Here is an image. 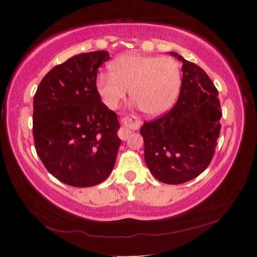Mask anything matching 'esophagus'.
I'll use <instances>...</instances> for the list:
<instances>
[{
  "label": "esophagus",
  "mask_w": 257,
  "mask_h": 257,
  "mask_svg": "<svg viewBox=\"0 0 257 257\" xmlns=\"http://www.w3.org/2000/svg\"><path fill=\"white\" fill-rule=\"evenodd\" d=\"M141 120L136 114H128L122 118V127L119 129L118 136L121 140H125L129 135L132 134V130H136L140 127Z\"/></svg>",
  "instance_id": "1"
}]
</instances>
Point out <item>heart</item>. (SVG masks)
I'll return each mask as SVG.
<instances>
[{
    "instance_id": "1",
    "label": "heart",
    "mask_w": 257,
    "mask_h": 257,
    "mask_svg": "<svg viewBox=\"0 0 257 257\" xmlns=\"http://www.w3.org/2000/svg\"><path fill=\"white\" fill-rule=\"evenodd\" d=\"M100 73L96 89L109 109H116L130 89V98L147 116L158 117L176 102L181 87L180 64L171 57L125 54Z\"/></svg>"
}]
</instances>
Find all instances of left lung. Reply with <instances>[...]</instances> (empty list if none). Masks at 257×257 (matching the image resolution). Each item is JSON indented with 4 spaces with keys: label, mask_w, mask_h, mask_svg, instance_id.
I'll list each match as a JSON object with an SVG mask.
<instances>
[{
    "label": "left lung",
    "mask_w": 257,
    "mask_h": 257,
    "mask_svg": "<svg viewBox=\"0 0 257 257\" xmlns=\"http://www.w3.org/2000/svg\"><path fill=\"white\" fill-rule=\"evenodd\" d=\"M182 62L181 90L170 110L145 121L140 134L145 141V160L159 181L181 184L209 167L220 136L222 110L219 91L198 65L177 53Z\"/></svg>",
    "instance_id": "left-lung-1"
}]
</instances>
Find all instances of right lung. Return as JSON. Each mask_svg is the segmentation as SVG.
<instances>
[{
  "instance_id": "right-lung-1",
  "label": "right lung",
  "mask_w": 257,
  "mask_h": 257,
  "mask_svg": "<svg viewBox=\"0 0 257 257\" xmlns=\"http://www.w3.org/2000/svg\"><path fill=\"white\" fill-rule=\"evenodd\" d=\"M108 52L79 54L52 68L33 100V137L47 171L77 188L99 184L111 173L121 140L118 116L96 89Z\"/></svg>"
}]
</instances>
